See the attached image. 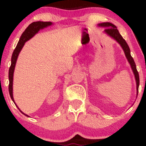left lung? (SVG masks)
<instances>
[{
  "instance_id": "8db88e82",
  "label": "left lung",
  "mask_w": 146,
  "mask_h": 146,
  "mask_svg": "<svg viewBox=\"0 0 146 146\" xmlns=\"http://www.w3.org/2000/svg\"><path fill=\"white\" fill-rule=\"evenodd\" d=\"M99 26L100 27H106L105 32L108 33L110 36H111L112 38H113L114 39L116 40L119 43L120 45L121 46V47L123 48V51H124L125 55L126 56L127 59H128L129 63L131 65V68L133 71L134 74H135V79H136L137 82V90H139V73L137 70L136 64H135V61H134L133 58L130 55V50L129 48L128 44L126 43V42L124 39L123 38V37L121 36L119 32L118 29H117V27L115 25L110 23H103L101 24H99Z\"/></svg>"
}]
</instances>
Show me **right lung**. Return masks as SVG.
I'll return each mask as SVG.
<instances>
[{
	"label": "right lung",
	"mask_w": 146,
	"mask_h": 146,
	"mask_svg": "<svg viewBox=\"0 0 146 146\" xmlns=\"http://www.w3.org/2000/svg\"><path fill=\"white\" fill-rule=\"evenodd\" d=\"M52 25V23H51V22H41V21L33 22V23H31V24H30L29 26L27 27V29L25 30V31L23 33V34L21 35L19 41H18L17 44V46H16V47L15 48L14 52H13L12 56H11V66H10L9 70V92L10 97H11V100H13V102H14V98H13V92H12L13 75H14L15 65H16V60H17L18 58V54H19L20 51H21V50L22 49V48H23V46H24L25 42L29 40L30 38H32V37L34 36V35L36 34V33L38 32L40 29H43V28L44 27H46L49 26V25ZM18 109H19V108H18ZM19 110L22 113L24 114L21 110L19 109ZM24 115H26L27 117H29L27 115H25V114H24Z\"/></svg>",
	"instance_id": "add662e5"
}]
</instances>
